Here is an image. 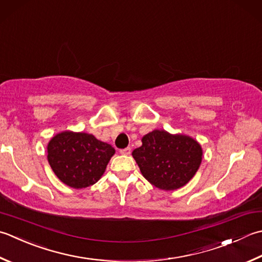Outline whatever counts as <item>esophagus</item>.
Here are the masks:
<instances>
[{"label":"esophagus","mask_w":262,"mask_h":262,"mask_svg":"<svg viewBox=\"0 0 262 262\" xmlns=\"http://www.w3.org/2000/svg\"><path fill=\"white\" fill-rule=\"evenodd\" d=\"M130 147H126V148H121V150L119 151L121 155H124V156H128V155H130Z\"/></svg>","instance_id":"obj_1"}]
</instances>
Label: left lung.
<instances>
[{"label":"left lung","instance_id":"obj_1","mask_svg":"<svg viewBox=\"0 0 262 262\" xmlns=\"http://www.w3.org/2000/svg\"><path fill=\"white\" fill-rule=\"evenodd\" d=\"M133 151L142 175L158 188L182 187L195 175L202 161V148L193 138L153 130Z\"/></svg>","mask_w":262,"mask_h":262}]
</instances>
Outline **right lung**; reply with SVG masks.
Returning <instances> with one entry per match:
<instances>
[{
	"label": "right lung",
	"instance_id": "right-lung-1",
	"mask_svg": "<svg viewBox=\"0 0 262 262\" xmlns=\"http://www.w3.org/2000/svg\"><path fill=\"white\" fill-rule=\"evenodd\" d=\"M115 148L86 133L63 132L48 145V160L61 182L74 188L95 184L105 171Z\"/></svg>",
	"mask_w": 262,
	"mask_h": 262
}]
</instances>
